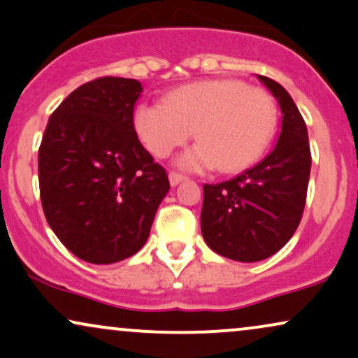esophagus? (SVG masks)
<instances>
[{
	"label": "esophagus",
	"mask_w": 358,
	"mask_h": 358,
	"mask_svg": "<svg viewBox=\"0 0 358 358\" xmlns=\"http://www.w3.org/2000/svg\"><path fill=\"white\" fill-rule=\"evenodd\" d=\"M169 178H170V185H171V187H176V185H178L180 182H183L185 176L180 175V173H176V171H170Z\"/></svg>",
	"instance_id": "34e87169"
}]
</instances>
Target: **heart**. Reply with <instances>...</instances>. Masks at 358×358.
<instances>
[{"mask_svg":"<svg viewBox=\"0 0 358 358\" xmlns=\"http://www.w3.org/2000/svg\"><path fill=\"white\" fill-rule=\"evenodd\" d=\"M278 107L268 90L238 79L200 80L171 90L165 103L142 102L134 127L152 155L169 157L194 130L198 145L178 158L189 171L218 166L236 173L255 164L275 132Z\"/></svg>","mask_w":358,"mask_h":358,"instance_id":"heart-1","label":"heart"}]
</instances>
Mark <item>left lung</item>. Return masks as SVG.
<instances>
[{"mask_svg": "<svg viewBox=\"0 0 358 358\" xmlns=\"http://www.w3.org/2000/svg\"><path fill=\"white\" fill-rule=\"evenodd\" d=\"M278 99L282 127L274 150L228 182L203 187L201 233L220 256L255 262L296 233L306 206L310 148L306 122L282 85L257 76Z\"/></svg>", "mask_w": 358, "mask_h": 358, "instance_id": "obj_1", "label": "left lung"}]
</instances>
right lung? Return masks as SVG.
<instances>
[{"mask_svg":"<svg viewBox=\"0 0 358 358\" xmlns=\"http://www.w3.org/2000/svg\"><path fill=\"white\" fill-rule=\"evenodd\" d=\"M138 80L83 84L49 117L38 153L44 216L72 255L92 264L134 256L170 189L134 127Z\"/></svg>","mask_w":358,"mask_h":358,"instance_id":"1","label":"right lung"}]
</instances>
